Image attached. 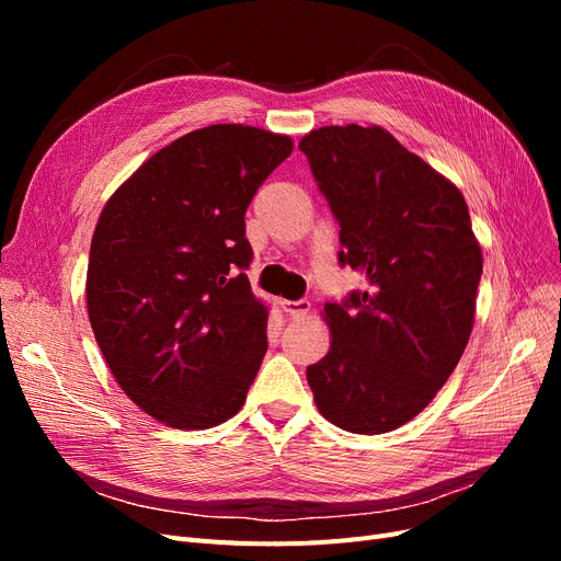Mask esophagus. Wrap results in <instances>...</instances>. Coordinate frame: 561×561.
<instances>
[{
	"label": "esophagus",
	"instance_id": "obj_1",
	"mask_svg": "<svg viewBox=\"0 0 561 561\" xmlns=\"http://www.w3.org/2000/svg\"><path fill=\"white\" fill-rule=\"evenodd\" d=\"M280 307L290 318H301L311 311V301L309 299H297V301L285 299V301H280Z\"/></svg>",
	"mask_w": 561,
	"mask_h": 561
}]
</instances>
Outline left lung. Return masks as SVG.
Instances as JSON below:
<instances>
[{"instance_id": "left-lung-1", "label": "left lung", "mask_w": 561, "mask_h": 561, "mask_svg": "<svg viewBox=\"0 0 561 561\" xmlns=\"http://www.w3.org/2000/svg\"><path fill=\"white\" fill-rule=\"evenodd\" d=\"M339 222V264L369 287L325 304L330 351L307 367L320 414L379 435L426 410L472 332L482 250L456 186L379 126L304 135Z\"/></svg>"}]
</instances>
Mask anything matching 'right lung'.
Segmentation results:
<instances>
[{
	"instance_id": "right-lung-1",
	"label": "right lung",
	"mask_w": 561,
	"mask_h": 561,
	"mask_svg": "<svg viewBox=\"0 0 561 561\" xmlns=\"http://www.w3.org/2000/svg\"><path fill=\"white\" fill-rule=\"evenodd\" d=\"M293 151L287 135L215 124L135 171L100 213L87 304L124 393L180 431L241 410L266 353V307L243 271L245 210Z\"/></svg>"
}]
</instances>
